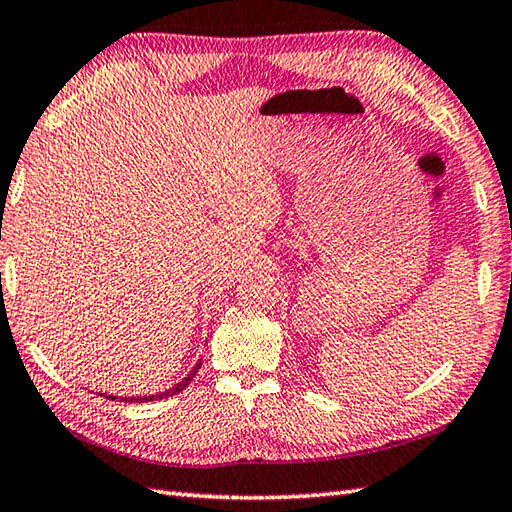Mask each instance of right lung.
Wrapping results in <instances>:
<instances>
[{"label": "right lung", "mask_w": 512, "mask_h": 512, "mask_svg": "<svg viewBox=\"0 0 512 512\" xmlns=\"http://www.w3.org/2000/svg\"><path fill=\"white\" fill-rule=\"evenodd\" d=\"M199 366H202V362H199L193 370H190V375H186L184 379H182V382H179V384H175L173 388H168V390H164V393H157V395H144V397H119V399H122V402H133V404H142V402H155V399H164V397H173V395H177L179 393V390H184L188 384H190V379H193L195 377V373H197V370H199ZM106 399H115L113 395H110V397H106Z\"/></svg>", "instance_id": "right-lung-1"}]
</instances>
